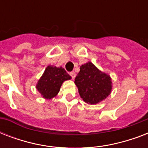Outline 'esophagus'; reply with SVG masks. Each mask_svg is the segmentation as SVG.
<instances>
[{
	"label": "esophagus",
	"instance_id": "obj_1",
	"mask_svg": "<svg viewBox=\"0 0 148 148\" xmlns=\"http://www.w3.org/2000/svg\"><path fill=\"white\" fill-rule=\"evenodd\" d=\"M70 75L71 76L72 79H74V77H75V76H76V74H75V72L74 71H71V73H70Z\"/></svg>",
	"mask_w": 148,
	"mask_h": 148
}]
</instances>
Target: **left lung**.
Returning <instances> with one entry per match:
<instances>
[{"instance_id": "1", "label": "left lung", "mask_w": 148, "mask_h": 148, "mask_svg": "<svg viewBox=\"0 0 148 148\" xmlns=\"http://www.w3.org/2000/svg\"><path fill=\"white\" fill-rule=\"evenodd\" d=\"M74 83L81 98L89 104H96L103 101L112 90L110 75L100 71L90 61L80 67Z\"/></svg>"}]
</instances>
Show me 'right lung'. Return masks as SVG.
Wrapping results in <instances>:
<instances>
[{
	"label": "right lung",
	"mask_w": 148,
	"mask_h": 148,
	"mask_svg": "<svg viewBox=\"0 0 148 148\" xmlns=\"http://www.w3.org/2000/svg\"><path fill=\"white\" fill-rule=\"evenodd\" d=\"M71 79V77L62 67H57L53 65H48L38 80L36 88L43 98L50 100L58 95L62 84Z\"/></svg>",
	"instance_id": "add662e5"
}]
</instances>
